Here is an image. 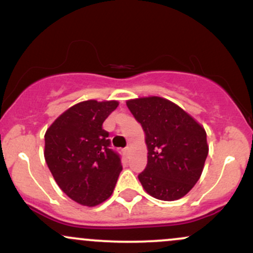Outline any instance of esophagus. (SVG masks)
I'll list each match as a JSON object with an SVG mask.
<instances>
[{"instance_id":"34e87169","label":"esophagus","mask_w":253,"mask_h":253,"mask_svg":"<svg viewBox=\"0 0 253 253\" xmlns=\"http://www.w3.org/2000/svg\"><path fill=\"white\" fill-rule=\"evenodd\" d=\"M123 152H124V155H128V152H129V147L127 146V147H125V149L123 150Z\"/></svg>"}]
</instances>
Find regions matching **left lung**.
<instances>
[{"label": "left lung", "mask_w": 253, "mask_h": 253, "mask_svg": "<svg viewBox=\"0 0 253 253\" xmlns=\"http://www.w3.org/2000/svg\"><path fill=\"white\" fill-rule=\"evenodd\" d=\"M127 107L143 127L147 165L138 175L147 194L175 201L190 191L208 156L207 134L181 107L163 97L129 100Z\"/></svg>", "instance_id": "obj_1"}]
</instances>
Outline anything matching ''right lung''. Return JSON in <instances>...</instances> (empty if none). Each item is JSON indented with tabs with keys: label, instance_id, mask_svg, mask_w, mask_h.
<instances>
[{
	"label": "right lung",
	"instance_id": "right-lung-1",
	"mask_svg": "<svg viewBox=\"0 0 253 253\" xmlns=\"http://www.w3.org/2000/svg\"><path fill=\"white\" fill-rule=\"evenodd\" d=\"M118 106V101H84L46 130V164L60 189L80 205L94 207L106 201L123 170L120 156L110 149L109 133L102 128Z\"/></svg>",
	"mask_w": 253,
	"mask_h": 253
}]
</instances>
